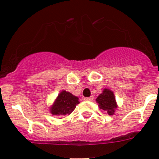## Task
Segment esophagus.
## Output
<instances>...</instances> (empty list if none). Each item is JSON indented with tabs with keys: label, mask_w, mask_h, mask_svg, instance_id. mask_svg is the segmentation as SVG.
I'll return each mask as SVG.
<instances>
[{
	"label": "esophagus",
	"mask_w": 159,
	"mask_h": 159,
	"mask_svg": "<svg viewBox=\"0 0 159 159\" xmlns=\"http://www.w3.org/2000/svg\"><path fill=\"white\" fill-rule=\"evenodd\" d=\"M85 100L86 101H92L94 99V96H90V97H87V98H85Z\"/></svg>",
	"instance_id": "34e87169"
}]
</instances>
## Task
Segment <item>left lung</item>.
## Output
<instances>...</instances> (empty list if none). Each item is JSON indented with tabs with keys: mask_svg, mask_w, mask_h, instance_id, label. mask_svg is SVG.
Wrapping results in <instances>:
<instances>
[{
	"mask_svg": "<svg viewBox=\"0 0 159 159\" xmlns=\"http://www.w3.org/2000/svg\"><path fill=\"white\" fill-rule=\"evenodd\" d=\"M96 102H98L99 108L103 111H106L108 115L110 116L114 115L118 107L113 92L107 88L103 89L102 93H101L97 97Z\"/></svg>",
	"mask_w": 159,
	"mask_h": 159,
	"instance_id": "left-lung-1",
	"label": "left lung"
}]
</instances>
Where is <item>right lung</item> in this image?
<instances>
[{
    "label": "right lung",
    "mask_w": 159,
    "mask_h": 159,
    "mask_svg": "<svg viewBox=\"0 0 159 159\" xmlns=\"http://www.w3.org/2000/svg\"><path fill=\"white\" fill-rule=\"evenodd\" d=\"M79 98L66 91H62L57 96L54 103L50 108L52 115L57 116L70 115L79 104Z\"/></svg>",
    "instance_id": "right-lung-1"
}]
</instances>
